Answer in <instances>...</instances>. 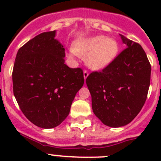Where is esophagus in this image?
Segmentation results:
<instances>
[{
    "label": "esophagus",
    "instance_id": "esophagus-1",
    "mask_svg": "<svg viewBox=\"0 0 161 161\" xmlns=\"http://www.w3.org/2000/svg\"><path fill=\"white\" fill-rule=\"evenodd\" d=\"M88 76H89V72H88L87 70L84 71V78H85V80H86Z\"/></svg>",
    "mask_w": 161,
    "mask_h": 161
}]
</instances>
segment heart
<instances>
[{"label": "heart", "instance_id": "1", "mask_svg": "<svg viewBox=\"0 0 161 161\" xmlns=\"http://www.w3.org/2000/svg\"><path fill=\"white\" fill-rule=\"evenodd\" d=\"M119 50V43L115 39L98 35L75 41L68 55L70 58L86 55L85 62L88 66L94 70H101L113 62Z\"/></svg>", "mask_w": 161, "mask_h": 161}]
</instances>
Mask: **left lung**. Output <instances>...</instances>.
Masks as SVG:
<instances>
[{"label": "left lung", "instance_id": "8db88e82", "mask_svg": "<svg viewBox=\"0 0 161 161\" xmlns=\"http://www.w3.org/2000/svg\"><path fill=\"white\" fill-rule=\"evenodd\" d=\"M126 48L101 72L86 79L94 114L105 125L120 127L137 116L144 105L151 64L139 43L120 35Z\"/></svg>", "mask_w": 161, "mask_h": 161}]
</instances>
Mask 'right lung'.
<instances>
[{
    "mask_svg": "<svg viewBox=\"0 0 161 161\" xmlns=\"http://www.w3.org/2000/svg\"><path fill=\"white\" fill-rule=\"evenodd\" d=\"M55 31L43 32L18 50L13 69V89L20 109L33 124L54 128L69 114L84 85L83 70L64 64V46Z\"/></svg>",
    "mask_w": 161,
    "mask_h": 161,
    "instance_id": "right-lung-1",
    "label": "right lung"
}]
</instances>
